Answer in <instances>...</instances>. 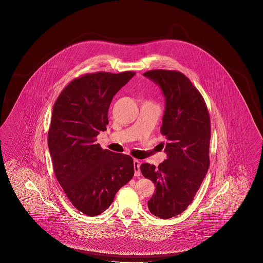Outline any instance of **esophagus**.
I'll return each instance as SVG.
<instances>
[{
	"mask_svg": "<svg viewBox=\"0 0 263 263\" xmlns=\"http://www.w3.org/2000/svg\"><path fill=\"white\" fill-rule=\"evenodd\" d=\"M134 164V171H135V176H140L141 175V171H140V166L141 162L139 160L135 159L133 161Z\"/></svg>",
	"mask_w": 263,
	"mask_h": 263,
	"instance_id": "1",
	"label": "esophagus"
}]
</instances>
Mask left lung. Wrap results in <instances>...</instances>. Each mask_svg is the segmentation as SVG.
Returning <instances> with one entry per match:
<instances>
[{
  "label": "left lung",
  "mask_w": 263,
  "mask_h": 263,
  "mask_svg": "<svg viewBox=\"0 0 263 263\" xmlns=\"http://www.w3.org/2000/svg\"><path fill=\"white\" fill-rule=\"evenodd\" d=\"M143 76L158 85L165 97L161 133L166 137L167 159L158 167L144 163L140 168L156 186L147 202L149 211L170 219L191 203L206 175L210 118L202 96L181 72L156 69Z\"/></svg>",
  "instance_id": "obj_1"
}]
</instances>
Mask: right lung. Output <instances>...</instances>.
<instances>
[{"label":"right lung","instance_id":"add662e5","mask_svg":"<svg viewBox=\"0 0 263 263\" xmlns=\"http://www.w3.org/2000/svg\"><path fill=\"white\" fill-rule=\"evenodd\" d=\"M135 72H97L73 80L53 107L48 146L66 197L88 216L101 214L134 175L133 159L102 149L96 137L109 123L112 97Z\"/></svg>","mask_w":263,"mask_h":263}]
</instances>
